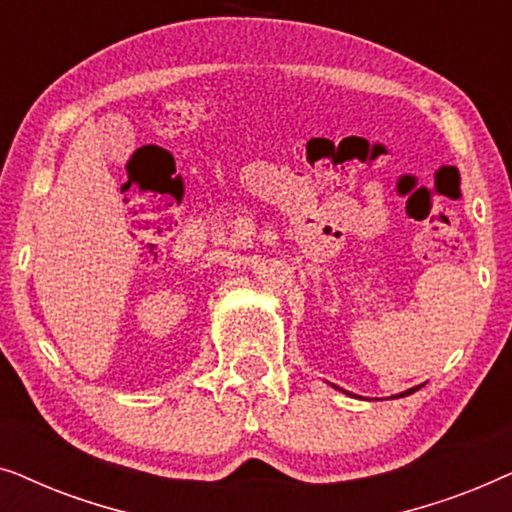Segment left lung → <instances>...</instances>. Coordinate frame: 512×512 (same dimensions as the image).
I'll return each instance as SVG.
<instances>
[{"instance_id":"obj_1","label":"left lung","mask_w":512,"mask_h":512,"mask_svg":"<svg viewBox=\"0 0 512 512\" xmlns=\"http://www.w3.org/2000/svg\"><path fill=\"white\" fill-rule=\"evenodd\" d=\"M417 389H422V384H419V387H412V389H408V391H403V394H398L396 398H401V396H410V394H415V391ZM345 394H347V391H345Z\"/></svg>"}]
</instances>
